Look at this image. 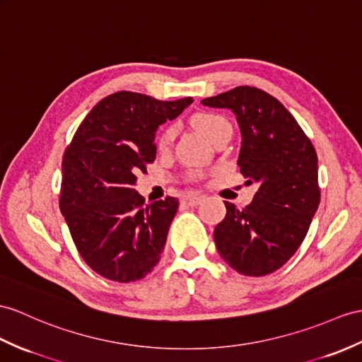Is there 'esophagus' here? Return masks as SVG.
Masks as SVG:
<instances>
[{"label": "esophagus", "instance_id": "obj_1", "mask_svg": "<svg viewBox=\"0 0 362 362\" xmlns=\"http://www.w3.org/2000/svg\"><path fill=\"white\" fill-rule=\"evenodd\" d=\"M204 199V197H201V195H190V197H186L182 199V202L184 204H187V206H190V207H195V206H198L199 202Z\"/></svg>", "mask_w": 362, "mask_h": 362}]
</instances>
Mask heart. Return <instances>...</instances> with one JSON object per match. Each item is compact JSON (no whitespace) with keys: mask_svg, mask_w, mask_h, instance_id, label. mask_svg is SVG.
Wrapping results in <instances>:
<instances>
[{"mask_svg":"<svg viewBox=\"0 0 362 362\" xmlns=\"http://www.w3.org/2000/svg\"><path fill=\"white\" fill-rule=\"evenodd\" d=\"M192 124L195 126L202 135L207 136L210 141L215 138L216 134H219L224 127L230 126L228 124V121L221 117V115L218 113H210V112H199V113H195L192 117ZM173 127H167L164 129L160 136H158V146H160L161 148L169 146V143L173 138Z\"/></svg>","mask_w":362,"mask_h":362,"instance_id":"1","label":"heart"}]
</instances>
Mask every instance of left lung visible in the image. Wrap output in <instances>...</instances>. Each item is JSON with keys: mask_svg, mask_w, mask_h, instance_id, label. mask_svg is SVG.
<instances>
[{"mask_svg": "<svg viewBox=\"0 0 362 362\" xmlns=\"http://www.w3.org/2000/svg\"><path fill=\"white\" fill-rule=\"evenodd\" d=\"M201 103L236 115L238 165L259 186L244 209L224 201L226 218L214 232L218 253L241 275H269L293 257L318 210L315 147L292 113L257 87L240 86Z\"/></svg>", "mask_w": 362, "mask_h": 362, "instance_id": "1", "label": "left lung"}]
</instances>
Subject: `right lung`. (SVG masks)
Segmentation results:
<instances>
[{"mask_svg": "<svg viewBox=\"0 0 362 362\" xmlns=\"http://www.w3.org/2000/svg\"><path fill=\"white\" fill-rule=\"evenodd\" d=\"M135 92L105 96L75 132L63 156L59 209L83 259L101 276L132 283L161 258L180 202L144 204L136 175L155 161V132L190 105Z\"/></svg>", "mask_w": 362, "mask_h": 362, "instance_id": "add662e5", "label": "right lung"}]
</instances>
